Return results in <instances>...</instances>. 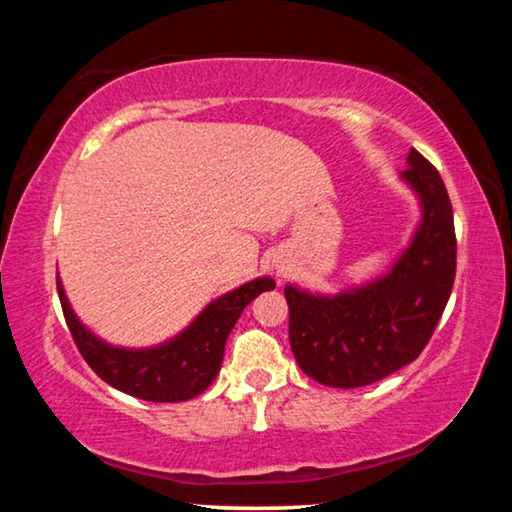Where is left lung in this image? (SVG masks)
Masks as SVG:
<instances>
[{
    "mask_svg": "<svg viewBox=\"0 0 512 512\" xmlns=\"http://www.w3.org/2000/svg\"><path fill=\"white\" fill-rule=\"evenodd\" d=\"M402 178L420 196L422 223L391 273L339 296L284 289L289 341L305 375L332 388L379 381L420 357L456 275V232L438 169L415 149Z\"/></svg>",
    "mask_w": 512,
    "mask_h": 512,
    "instance_id": "left-lung-1",
    "label": "left lung"
}]
</instances>
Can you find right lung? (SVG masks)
Wrapping results in <instances>:
<instances>
[{
  "mask_svg": "<svg viewBox=\"0 0 512 512\" xmlns=\"http://www.w3.org/2000/svg\"><path fill=\"white\" fill-rule=\"evenodd\" d=\"M271 289H275L271 277H259L225 293L207 305L183 334L149 350H124L103 343L74 316L60 282L58 298L76 348L106 384L146 402H185L201 395L219 375L230 329L248 302Z\"/></svg>",
  "mask_w": 512,
  "mask_h": 512,
  "instance_id": "1",
  "label": "right lung"
}]
</instances>
